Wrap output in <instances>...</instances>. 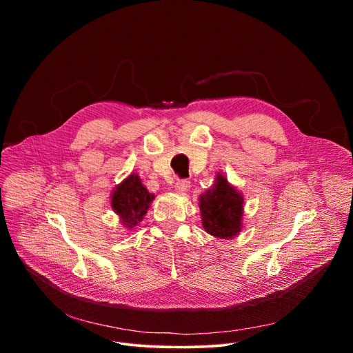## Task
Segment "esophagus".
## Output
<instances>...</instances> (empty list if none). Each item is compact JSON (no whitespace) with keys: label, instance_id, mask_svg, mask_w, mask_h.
Instances as JSON below:
<instances>
[{"label":"esophagus","instance_id":"34e87169","mask_svg":"<svg viewBox=\"0 0 353 353\" xmlns=\"http://www.w3.org/2000/svg\"><path fill=\"white\" fill-rule=\"evenodd\" d=\"M174 189L179 193H186L190 189V181L189 180H177L174 184Z\"/></svg>","mask_w":353,"mask_h":353}]
</instances>
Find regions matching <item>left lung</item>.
I'll use <instances>...</instances> for the list:
<instances>
[{
    "instance_id": "obj_1",
    "label": "left lung",
    "mask_w": 353,
    "mask_h": 353,
    "mask_svg": "<svg viewBox=\"0 0 353 353\" xmlns=\"http://www.w3.org/2000/svg\"><path fill=\"white\" fill-rule=\"evenodd\" d=\"M201 221L205 230L216 237L229 239L242 228L243 197L223 176H217L214 188L200 197Z\"/></svg>"
}]
</instances>
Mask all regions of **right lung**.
Instances as JSON below:
<instances>
[{
    "instance_id": "add662e5",
    "label": "right lung",
    "mask_w": 353,
    "mask_h": 353,
    "mask_svg": "<svg viewBox=\"0 0 353 353\" xmlns=\"http://www.w3.org/2000/svg\"><path fill=\"white\" fill-rule=\"evenodd\" d=\"M153 199L154 196L147 192L139 176L130 174L116 188L113 197H111V206L120 214L123 225L133 229L147 213Z\"/></svg>"
}]
</instances>
